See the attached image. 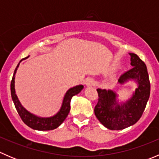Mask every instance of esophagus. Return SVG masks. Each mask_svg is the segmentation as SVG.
Instances as JSON below:
<instances>
[{
  "mask_svg": "<svg viewBox=\"0 0 159 159\" xmlns=\"http://www.w3.org/2000/svg\"><path fill=\"white\" fill-rule=\"evenodd\" d=\"M94 81L93 78H86V80L84 81V84H85V85L87 86V87H91V86L94 85Z\"/></svg>",
  "mask_w": 159,
  "mask_h": 159,
  "instance_id": "1",
  "label": "esophagus"
}]
</instances>
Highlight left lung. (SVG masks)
I'll return each instance as SVG.
<instances>
[{
	"label": "left lung",
	"mask_w": 159,
	"mask_h": 159,
	"mask_svg": "<svg viewBox=\"0 0 159 159\" xmlns=\"http://www.w3.org/2000/svg\"><path fill=\"white\" fill-rule=\"evenodd\" d=\"M132 68L123 74L118 84L133 81L137 88L125 101L118 99L112 90L98 89V102L94 114L98 121L110 130H122L135 124L143 114L150 95V82L145 64L137 54L129 53Z\"/></svg>",
	"instance_id": "left-lung-1"
}]
</instances>
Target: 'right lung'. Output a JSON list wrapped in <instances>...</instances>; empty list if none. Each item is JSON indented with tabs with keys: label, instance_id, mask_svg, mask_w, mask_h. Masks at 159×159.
I'll return each mask as SVG.
<instances>
[{
	"label": "right lung",
	"instance_id": "1",
	"mask_svg": "<svg viewBox=\"0 0 159 159\" xmlns=\"http://www.w3.org/2000/svg\"><path fill=\"white\" fill-rule=\"evenodd\" d=\"M29 57V56H28ZM28 57L24 58V60L28 58ZM22 61V60H21ZM20 61L17 65V68H15L13 75L12 81L11 83V98H12L13 102L14 104L17 113L20 115L22 121L26 124L28 127L38 131H48V130H53L57 129V127L61 125L65 121V118L68 115L70 109V100L72 97L81 91V90L84 89V86L82 84L76 85L73 88H70L66 91L65 96H64L63 101H62L61 106L58 111L51 117H40L34 114L31 113L29 111H28L19 101L15 91V75L18 68L19 65L21 62Z\"/></svg>",
	"mask_w": 159,
	"mask_h": 159
}]
</instances>
